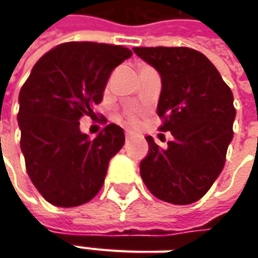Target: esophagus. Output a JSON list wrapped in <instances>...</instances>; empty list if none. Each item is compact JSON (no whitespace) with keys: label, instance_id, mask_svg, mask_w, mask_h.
Masks as SVG:
<instances>
[{"label":"esophagus","instance_id":"obj_1","mask_svg":"<svg viewBox=\"0 0 258 258\" xmlns=\"http://www.w3.org/2000/svg\"><path fill=\"white\" fill-rule=\"evenodd\" d=\"M132 135H134V132H132V131H129V129H126V131H124V136H126V139H129Z\"/></svg>","mask_w":258,"mask_h":258}]
</instances>
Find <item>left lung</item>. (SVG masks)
<instances>
[{
	"mask_svg": "<svg viewBox=\"0 0 258 258\" xmlns=\"http://www.w3.org/2000/svg\"><path fill=\"white\" fill-rule=\"evenodd\" d=\"M135 54L161 76L159 127L172 141L162 149L148 136L141 162L146 188L165 203L186 205L203 198L218 178L233 141V92L215 66L188 47H135Z\"/></svg>",
	"mask_w": 258,
	"mask_h": 258,
	"instance_id": "left-lung-1",
	"label": "left lung"
}]
</instances>
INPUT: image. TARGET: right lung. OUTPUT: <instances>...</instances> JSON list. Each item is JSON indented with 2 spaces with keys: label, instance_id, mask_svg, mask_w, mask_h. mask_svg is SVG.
<instances>
[{
  "label": "right lung",
  "instance_id": "right-lung-1",
  "mask_svg": "<svg viewBox=\"0 0 258 258\" xmlns=\"http://www.w3.org/2000/svg\"><path fill=\"white\" fill-rule=\"evenodd\" d=\"M132 55L122 45L72 41L54 47L33 67L18 96V126L27 173L55 207L89 203L100 191L109 161L124 144L110 123L94 139L79 119L103 99L114 67Z\"/></svg>",
  "mask_w": 258,
  "mask_h": 258
}]
</instances>
